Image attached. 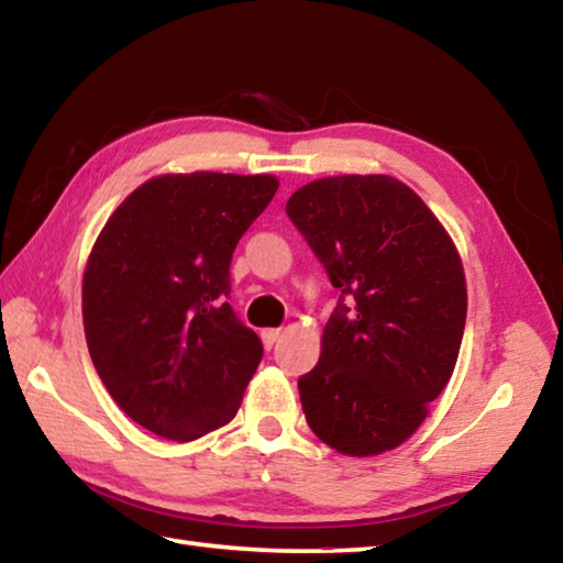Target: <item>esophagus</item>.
Masks as SVG:
<instances>
[{"instance_id":"1","label":"esophagus","mask_w":563,"mask_h":563,"mask_svg":"<svg viewBox=\"0 0 563 563\" xmlns=\"http://www.w3.org/2000/svg\"><path fill=\"white\" fill-rule=\"evenodd\" d=\"M280 330H263L261 332V340H263V346H265V350H273V346H275V342H278L280 340Z\"/></svg>"}]
</instances>
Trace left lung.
Listing matches in <instances>:
<instances>
[{
	"label": "left lung",
	"instance_id": "8db88e82",
	"mask_svg": "<svg viewBox=\"0 0 563 563\" xmlns=\"http://www.w3.org/2000/svg\"><path fill=\"white\" fill-rule=\"evenodd\" d=\"M340 300L300 376L312 433L372 457L408 441L451 382L463 342V261L418 194L388 175L305 184L285 203Z\"/></svg>",
	"mask_w": 563,
	"mask_h": 563
}]
</instances>
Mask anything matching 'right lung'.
<instances>
[{
  "label": "right lung",
  "mask_w": 563,
  "mask_h": 563,
  "mask_svg": "<svg viewBox=\"0 0 563 563\" xmlns=\"http://www.w3.org/2000/svg\"><path fill=\"white\" fill-rule=\"evenodd\" d=\"M273 175H159L112 211L84 273L90 360L122 411L189 443L227 426L263 356L227 302L236 243Z\"/></svg>",
  "instance_id": "add662e5"
}]
</instances>
